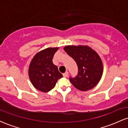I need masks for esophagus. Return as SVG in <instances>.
I'll list each match as a JSON object with an SVG mask.
<instances>
[{"mask_svg": "<svg viewBox=\"0 0 128 128\" xmlns=\"http://www.w3.org/2000/svg\"><path fill=\"white\" fill-rule=\"evenodd\" d=\"M68 72H65L64 73H63V76L65 78H67V76H68Z\"/></svg>", "mask_w": 128, "mask_h": 128, "instance_id": "1", "label": "esophagus"}]
</instances>
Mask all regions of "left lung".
<instances>
[{
	"label": "left lung",
	"instance_id": "8db88e82",
	"mask_svg": "<svg viewBox=\"0 0 128 128\" xmlns=\"http://www.w3.org/2000/svg\"><path fill=\"white\" fill-rule=\"evenodd\" d=\"M64 50L75 61L78 73L74 78H70V82L82 92L89 90L99 83L104 68L100 57L96 51L88 46H66Z\"/></svg>",
	"mask_w": 128,
	"mask_h": 128
}]
</instances>
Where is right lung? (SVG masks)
<instances>
[{"instance_id":"add662e5","label":"right lung","mask_w":128,"mask_h":128,"mask_svg":"<svg viewBox=\"0 0 128 128\" xmlns=\"http://www.w3.org/2000/svg\"><path fill=\"white\" fill-rule=\"evenodd\" d=\"M59 48H48L38 52L29 64L28 74L30 82L38 90L48 92L54 88L62 77L56 66L52 62L54 54Z\"/></svg>"}]
</instances>
